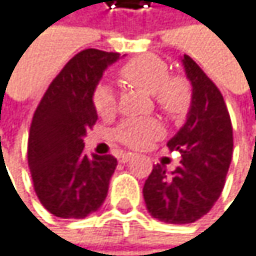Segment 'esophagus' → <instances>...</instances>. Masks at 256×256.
Here are the masks:
<instances>
[{
    "mask_svg": "<svg viewBox=\"0 0 256 256\" xmlns=\"http://www.w3.org/2000/svg\"><path fill=\"white\" fill-rule=\"evenodd\" d=\"M131 158H132V154L131 152H120L119 156H118L119 162H128Z\"/></svg>",
    "mask_w": 256,
    "mask_h": 256,
    "instance_id": "obj_1",
    "label": "esophagus"
}]
</instances>
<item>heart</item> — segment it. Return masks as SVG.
Masks as SVG:
<instances>
[{
	"label": "heart",
	"mask_w": 256,
	"mask_h": 256,
	"mask_svg": "<svg viewBox=\"0 0 256 256\" xmlns=\"http://www.w3.org/2000/svg\"><path fill=\"white\" fill-rule=\"evenodd\" d=\"M119 78L154 96L156 107L172 120H184L192 107V86L180 74H170L168 64L156 55L132 58L119 70ZM94 107L101 118H110L118 110L114 92L107 84H100L92 96ZM164 128L158 119H126L114 130V138L128 148H143L160 138Z\"/></svg>",
	"instance_id": "1"
}]
</instances>
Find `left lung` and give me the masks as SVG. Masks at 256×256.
Returning <instances> with one entry per match:
<instances>
[{
    "mask_svg": "<svg viewBox=\"0 0 256 256\" xmlns=\"http://www.w3.org/2000/svg\"><path fill=\"white\" fill-rule=\"evenodd\" d=\"M184 65L192 84V107L185 125L167 143L180 152L168 173L156 164L143 186L149 213L167 224H192L218 201L232 158V125L224 96L191 56Z\"/></svg>",
    "mask_w": 256,
    "mask_h": 256,
    "instance_id": "1",
    "label": "left lung"
}]
</instances>
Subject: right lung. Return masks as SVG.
Instances as JSON below:
<instances>
[{
	"label": "right lung",
	"mask_w": 256,
	"mask_h": 256,
	"mask_svg": "<svg viewBox=\"0 0 256 256\" xmlns=\"http://www.w3.org/2000/svg\"><path fill=\"white\" fill-rule=\"evenodd\" d=\"M119 54L84 49L52 80L32 116L28 166L34 191L52 214L83 219L96 212L118 161L84 152L83 137L98 119L92 102L104 70Z\"/></svg>",
	"instance_id": "1"
}]
</instances>
